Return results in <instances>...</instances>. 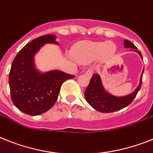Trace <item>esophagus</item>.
Wrapping results in <instances>:
<instances>
[{"label": "esophagus", "mask_w": 153, "mask_h": 153, "mask_svg": "<svg viewBox=\"0 0 153 153\" xmlns=\"http://www.w3.org/2000/svg\"><path fill=\"white\" fill-rule=\"evenodd\" d=\"M85 74H87V75L91 76L92 74H93V70H92V69H88V70L85 72Z\"/></svg>", "instance_id": "1"}]
</instances>
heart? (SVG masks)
Returning a JSON list of instances; mask_svg holds the SVG:
<instances>
[{
	"label": "heart",
	"instance_id": "obj_1",
	"mask_svg": "<svg viewBox=\"0 0 153 153\" xmlns=\"http://www.w3.org/2000/svg\"><path fill=\"white\" fill-rule=\"evenodd\" d=\"M115 51L116 47L111 42H86L78 47L75 56L79 61L90 62L99 56H111Z\"/></svg>",
	"mask_w": 153,
	"mask_h": 153
}]
</instances>
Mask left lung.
Instances as JSON below:
<instances>
[{
    "label": "left lung",
    "instance_id": "obj_1",
    "mask_svg": "<svg viewBox=\"0 0 153 153\" xmlns=\"http://www.w3.org/2000/svg\"><path fill=\"white\" fill-rule=\"evenodd\" d=\"M124 46L129 48L137 49L135 45L128 40H126L124 41ZM134 51H137L136 50ZM137 52L142 58L141 52L140 51H137ZM142 75H143V73L141 76V82H140L139 86L137 87L135 91H134L132 94L127 96L118 98V97L113 96L105 91L104 88L102 85L100 76L98 74H94L92 77L91 78L90 83L84 92L86 100L94 109H96L97 111L101 113H113V112L120 110L122 108L127 107V105H129L135 98L137 92L139 91L142 87Z\"/></svg>",
    "mask_w": 153,
    "mask_h": 153
}]
</instances>
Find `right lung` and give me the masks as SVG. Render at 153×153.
<instances>
[{
    "label": "right lung",
    "mask_w": 153,
    "mask_h": 153,
    "mask_svg": "<svg viewBox=\"0 0 153 153\" xmlns=\"http://www.w3.org/2000/svg\"><path fill=\"white\" fill-rule=\"evenodd\" d=\"M46 43L58 44L54 35L34 39L19 51L10 69L11 100L20 111L31 116L49 110L58 99L63 82L75 76L59 70L40 74L34 69L33 55Z\"/></svg>",
    "instance_id": "obj_1"
}]
</instances>
